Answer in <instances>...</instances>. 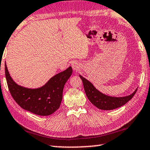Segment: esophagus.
Segmentation results:
<instances>
[{
	"label": "esophagus",
	"mask_w": 150,
	"mask_h": 150,
	"mask_svg": "<svg viewBox=\"0 0 150 150\" xmlns=\"http://www.w3.org/2000/svg\"><path fill=\"white\" fill-rule=\"evenodd\" d=\"M72 67H73V69L77 71V70H78L79 69L80 65L78 63H73V64H72Z\"/></svg>",
	"instance_id": "34e87169"
}]
</instances>
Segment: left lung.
Returning a JSON list of instances; mask_svg holds the SVG:
<instances>
[{
    "label": "left lung",
    "mask_w": 150,
    "mask_h": 150,
    "mask_svg": "<svg viewBox=\"0 0 150 150\" xmlns=\"http://www.w3.org/2000/svg\"><path fill=\"white\" fill-rule=\"evenodd\" d=\"M79 77L83 81V87L88 99L96 107L104 110H113L125 105L132 98L138 89L136 88L131 95L122 97L110 96L106 95L98 91L89 81L86 79L81 75H79Z\"/></svg>",
    "instance_id": "left-lung-1"
}]
</instances>
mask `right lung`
I'll use <instances>...</instances> for the list:
<instances>
[{"instance_id":"1","label":"right lung","mask_w":150,"mask_h":150,"mask_svg":"<svg viewBox=\"0 0 150 150\" xmlns=\"http://www.w3.org/2000/svg\"><path fill=\"white\" fill-rule=\"evenodd\" d=\"M72 71V67H69L52 77L42 87L29 88L14 82L5 63V75L12 98L21 108L40 116L50 115L59 108L63 87Z\"/></svg>"}]
</instances>
